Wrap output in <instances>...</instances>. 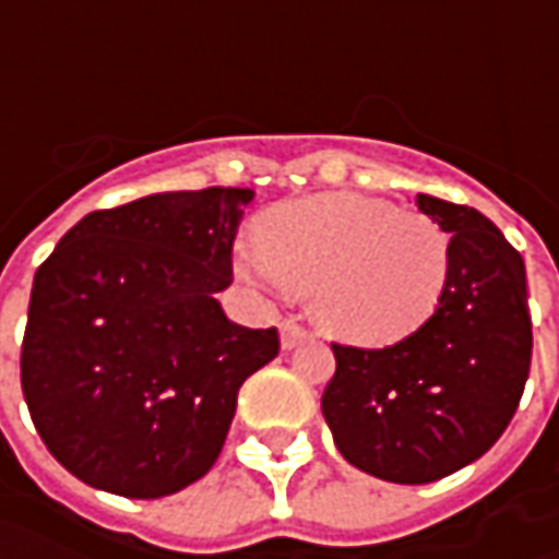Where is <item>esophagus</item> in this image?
<instances>
[{
	"label": "esophagus",
	"mask_w": 559,
	"mask_h": 559,
	"mask_svg": "<svg viewBox=\"0 0 559 559\" xmlns=\"http://www.w3.org/2000/svg\"><path fill=\"white\" fill-rule=\"evenodd\" d=\"M308 338H311V330H305L301 323H295V320H283L280 323V342H283V348H295V345H301Z\"/></svg>",
	"instance_id": "1"
}]
</instances>
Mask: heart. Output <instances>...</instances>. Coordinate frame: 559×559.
<instances>
[{
  "mask_svg": "<svg viewBox=\"0 0 559 559\" xmlns=\"http://www.w3.org/2000/svg\"><path fill=\"white\" fill-rule=\"evenodd\" d=\"M236 273L267 289L311 292L317 320L355 345L419 330L451 276V239L423 211L326 192L276 204L261 242L236 246Z\"/></svg>",
  "mask_w": 559,
  "mask_h": 559,
  "instance_id": "b5f03b06",
  "label": "heart"
}]
</instances>
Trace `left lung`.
Instances as JSON below:
<instances>
[{"label": "left lung", "mask_w": 559, "mask_h": 559, "mask_svg": "<svg viewBox=\"0 0 559 559\" xmlns=\"http://www.w3.org/2000/svg\"><path fill=\"white\" fill-rule=\"evenodd\" d=\"M451 233V276L417 333L385 348L333 345L323 417L342 457L376 479L426 485L501 439L532 364L526 264L466 204L417 195Z\"/></svg>", "instance_id": "1"}]
</instances>
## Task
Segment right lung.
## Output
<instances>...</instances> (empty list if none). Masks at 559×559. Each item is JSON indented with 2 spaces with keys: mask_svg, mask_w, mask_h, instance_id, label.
I'll use <instances>...</instances> for the list:
<instances>
[{
  "mask_svg": "<svg viewBox=\"0 0 559 559\" xmlns=\"http://www.w3.org/2000/svg\"><path fill=\"white\" fill-rule=\"evenodd\" d=\"M251 189L158 192L93 211L33 276L21 389L52 457L80 483L164 498L214 466L239 385L280 355L233 323V239Z\"/></svg>",
  "mask_w": 559,
  "mask_h": 559,
  "instance_id": "obj_1",
  "label": "right lung"
}]
</instances>
